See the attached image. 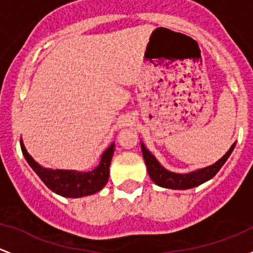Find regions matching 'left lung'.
Segmentation results:
<instances>
[{"label": "left lung", "instance_id": "8db88e82", "mask_svg": "<svg viewBox=\"0 0 253 253\" xmlns=\"http://www.w3.org/2000/svg\"><path fill=\"white\" fill-rule=\"evenodd\" d=\"M235 145L236 142H234V144L231 145V147L226 151L225 155H224L220 160H218L217 162L213 163L212 166L196 169V170L189 171V173H174V171L166 169L165 167L156 160L155 156L146 148V146L142 141L141 150L146 167H147L148 175L152 179L153 183L157 184L158 186L161 187H166V189L187 190L199 186V185L211 180V179L219 171V169L222 168L224 163L226 162L229 156H230L231 152L234 151Z\"/></svg>", "mask_w": 253, "mask_h": 253}]
</instances>
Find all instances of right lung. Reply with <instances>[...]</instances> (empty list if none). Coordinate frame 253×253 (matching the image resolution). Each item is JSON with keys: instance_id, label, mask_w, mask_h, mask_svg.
<instances>
[{"instance_id": "1", "label": "right lung", "mask_w": 253, "mask_h": 253, "mask_svg": "<svg viewBox=\"0 0 253 253\" xmlns=\"http://www.w3.org/2000/svg\"><path fill=\"white\" fill-rule=\"evenodd\" d=\"M20 147L25 160L29 163L39 175V178L45 183L46 186L57 195L69 199L93 195L102 190L107 184L109 176V166L114 153V142L108 146L107 150L101 155V160L95 169L88 171L70 170V169H51L40 166L28 153L24 142L20 139Z\"/></svg>"}]
</instances>
